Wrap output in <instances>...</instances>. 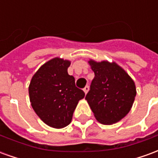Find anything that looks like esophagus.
Instances as JSON below:
<instances>
[{
  "label": "esophagus",
  "mask_w": 158,
  "mask_h": 158,
  "mask_svg": "<svg viewBox=\"0 0 158 158\" xmlns=\"http://www.w3.org/2000/svg\"><path fill=\"white\" fill-rule=\"evenodd\" d=\"M89 86L86 85L85 87L84 88V89H83V90H84V92L85 93V94H87V93H88V91H89Z\"/></svg>",
  "instance_id": "esophagus-1"
}]
</instances>
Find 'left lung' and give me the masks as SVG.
Instances as JSON below:
<instances>
[{"instance_id": "obj_1", "label": "left lung", "mask_w": 158, "mask_h": 158, "mask_svg": "<svg viewBox=\"0 0 158 158\" xmlns=\"http://www.w3.org/2000/svg\"><path fill=\"white\" fill-rule=\"evenodd\" d=\"M88 63L95 78L85 100L98 122L105 125L118 123L129 113L135 102V82L115 62L89 59Z\"/></svg>"}]
</instances>
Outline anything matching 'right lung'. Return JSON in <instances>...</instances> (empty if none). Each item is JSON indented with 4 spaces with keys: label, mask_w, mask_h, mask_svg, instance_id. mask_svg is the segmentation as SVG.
Listing matches in <instances>:
<instances>
[{
    "label": "right lung",
    "mask_w": 158,
    "mask_h": 158,
    "mask_svg": "<svg viewBox=\"0 0 158 158\" xmlns=\"http://www.w3.org/2000/svg\"><path fill=\"white\" fill-rule=\"evenodd\" d=\"M69 60L55 57L44 63L31 79L29 100L33 109L45 124L62 129L71 123L73 114L85 92L75 86L68 73Z\"/></svg>",
    "instance_id": "1"
}]
</instances>
